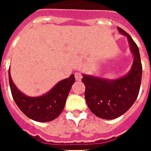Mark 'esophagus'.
Segmentation results:
<instances>
[{
	"mask_svg": "<svg viewBox=\"0 0 151 151\" xmlns=\"http://www.w3.org/2000/svg\"><path fill=\"white\" fill-rule=\"evenodd\" d=\"M74 75H75L76 81H81V78H82V75H81V73L80 72H76Z\"/></svg>",
	"mask_w": 151,
	"mask_h": 151,
	"instance_id": "34e87169",
	"label": "esophagus"
}]
</instances>
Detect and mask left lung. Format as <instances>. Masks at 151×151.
<instances>
[{
  "instance_id": "1",
  "label": "left lung",
  "mask_w": 151,
  "mask_h": 151,
  "mask_svg": "<svg viewBox=\"0 0 151 151\" xmlns=\"http://www.w3.org/2000/svg\"><path fill=\"white\" fill-rule=\"evenodd\" d=\"M118 30L128 39L134 61L129 72L115 80L83 75L85 98L91 112L102 119H114L127 112L138 98L142 81V67L138 45L122 29Z\"/></svg>"
}]
</instances>
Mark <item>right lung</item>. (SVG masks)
Masks as SVG:
<instances>
[{"mask_svg":"<svg viewBox=\"0 0 151 151\" xmlns=\"http://www.w3.org/2000/svg\"><path fill=\"white\" fill-rule=\"evenodd\" d=\"M9 80L12 96L17 106L28 118L37 122H50L58 117L64 109L65 101L73 84L74 75L59 81L47 93L40 97H28L16 87L9 70Z\"/></svg>","mask_w":151,"mask_h":151,"instance_id":"add662e5","label":"right lung"}]
</instances>
